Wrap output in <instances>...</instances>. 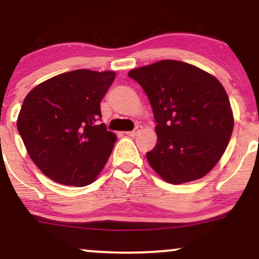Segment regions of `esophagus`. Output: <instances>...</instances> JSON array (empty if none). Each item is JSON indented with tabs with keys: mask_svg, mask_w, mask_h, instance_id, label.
Instances as JSON below:
<instances>
[{
	"mask_svg": "<svg viewBox=\"0 0 259 259\" xmlns=\"http://www.w3.org/2000/svg\"><path fill=\"white\" fill-rule=\"evenodd\" d=\"M141 129H142L141 125H136L135 129H134L133 132H126L125 134H126V135H129V136H136L140 132H141Z\"/></svg>",
	"mask_w": 259,
	"mask_h": 259,
	"instance_id": "34e87169",
	"label": "esophagus"
}]
</instances>
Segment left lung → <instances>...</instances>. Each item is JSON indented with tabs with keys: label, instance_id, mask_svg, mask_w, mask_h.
<instances>
[{
	"label": "left lung",
	"instance_id": "8db88e82",
	"mask_svg": "<svg viewBox=\"0 0 259 259\" xmlns=\"http://www.w3.org/2000/svg\"><path fill=\"white\" fill-rule=\"evenodd\" d=\"M129 76L144 89L157 123V145L146 153L153 170L170 184L209 173L234 127L229 97L219 80L171 59L136 68Z\"/></svg>",
	"mask_w": 259,
	"mask_h": 259
}]
</instances>
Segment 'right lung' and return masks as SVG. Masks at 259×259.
<instances>
[{"label":"right lung","instance_id":"obj_1","mask_svg":"<svg viewBox=\"0 0 259 259\" xmlns=\"http://www.w3.org/2000/svg\"><path fill=\"white\" fill-rule=\"evenodd\" d=\"M115 73L76 69L41 82L26 95L17 127L42 173L62 185L96 180L117 136L100 124V103Z\"/></svg>","mask_w":259,"mask_h":259}]
</instances>
